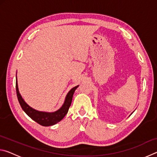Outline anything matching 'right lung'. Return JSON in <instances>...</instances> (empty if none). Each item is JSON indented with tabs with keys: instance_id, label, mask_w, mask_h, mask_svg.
Wrapping results in <instances>:
<instances>
[{
	"instance_id": "1",
	"label": "right lung",
	"mask_w": 157,
	"mask_h": 157,
	"mask_svg": "<svg viewBox=\"0 0 157 157\" xmlns=\"http://www.w3.org/2000/svg\"><path fill=\"white\" fill-rule=\"evenodd\" d=\"M78 86L73 87V88L68 92L66 97L65 102L59 110L55 111L53 113H47V112H41V111H38L34 110V109L30 107V106L26 104L25 102L21 97L19 94L18 89V84H17V79L16 81V90H17V95L18 98V100L19 102L21 108L25 111L26 114L33 121L36 122L37 123L41 124L42 126H51L53 124L59 123L63 118V117L66 116V114L68 113L69 107L72 102L73 95L75 89L78 88Z\"/></svg>"
}]
</instances>
